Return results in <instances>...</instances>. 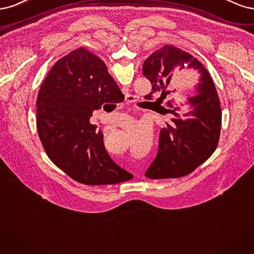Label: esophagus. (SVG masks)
Listing matches in <instances>:
<instances>
[{
  "label": "esophagus",
  "instance_id": "1",
  "mask_svg": "<svg viewBox=\"0 0 254 254\" xmlns=\"http://www.w3.org/2000/svg\"><path fill=\"white\" fill-rule=\"evenodd\" d=\"M126 101L127 103H134L137 101V97L134 96V95H130V94H127V98H126Z\"/></svg>",
  "mask_w": 254,
  "mask_h": 254
}]
</instances>
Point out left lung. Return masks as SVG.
Here are the masks:
<instances>
[{
	"mask_svg": "<svg viewBox=\"0 0 254 254\" xmlns=\"http://www.w3.org/2000/svg\"><path fill=\"white\" fill-rule=\"evenodd\" d=\"M177 68L198 70L197 93L188 99L186 111L168 101L174 117L160 129L157 155L145 172L151 179L179 178L192 173L213 154L219 140L222 110L218 94L209 71L189 53L165 45L144 61L142 73L152 84L150 95L160 93L157 100L161 103L171 93L168 88Z\"/></svg>",
	"mask_w": 254,
	"mask_h": 254,
	"instance_id": "1",
	"label": "left lung"
}]
</instances>
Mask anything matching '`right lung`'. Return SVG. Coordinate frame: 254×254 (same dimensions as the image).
I'll list each match as a JSON object with an SVG mask.
<instances>
[{
	"label": "right lung",
	"mask_w": 254,
	"mask_h": 254,
	"mask_svg": "<svg viewBox=\"0 0 254 254\" xmlns=\"http://www.w3.org/2000/svg\"><path fill=\"white\" fill-rule=\"evenodd\" d=\"M124 100L99 57L83 47L63 57L48 72L37 98L38 134L47 156L81 184L127 181L130 174L113 161L104 148L103 134L89 122L93 112L103 104Z\"/></svg>",
	"instance_id": "obj_1"
}]
</instances>
